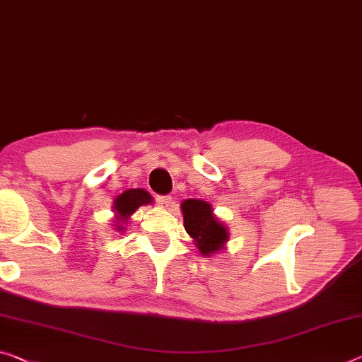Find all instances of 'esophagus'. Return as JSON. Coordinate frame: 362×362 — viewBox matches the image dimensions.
<instances>
[{
  "label": "esophagus",
  "mask_w": 362,
  "mask_h": 362,
  "mask_svg": "<svg viewBox=\"0 0 362 362\" xmlns=\"http://www.w3.org/2000/svg\"><path fill=\"white\" fill-rule=\"evenodd\" d=\"M156 202H158L160 208H164V209H169L172 206V198L170 197H158Z\"/></svg>",
  "instance_id": "obj_1"
}]
</instances>
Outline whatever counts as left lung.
Returning a JSON list of instances; mask_svg holds the SVG:
<instances>
[{
  "mask_svg": "<svg viewBox=\"0 0 362 362\" xmlns=\"http://www.w3.org/2000/svg\"><path fill=\"white\" fill-rule=\"evenodd\" d=\"M180 208L185 230L202 255L211 256L219 253L228 242V230L221 221L216 219L211 204L202 199H185Z\"/></svg>",
  "mask_w": 362,
  "mask_h": 362,
  "instance_id": "left-lung-1",
  "label": "left lung"
}]
</instances>
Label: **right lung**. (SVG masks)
<instances>
[{
	"label": "right lung",
	"mask_w": 362,
	"mask_h": 362,
	"mask_svg": "<svg viewBox=\"0 0 362 362\" xmlns=\"http://www.w3.org/2000/svg\"><path fill=\"white\" fill-rule=\"evenodd\" d=\"M153 198L151 194L148 193L143 188H132V190H125L124 193H120L119 197L114 199V206L112 209L116 212V228L117 232H122L124 227L120 223H127L129 217L134 214V212L140 208V206L145 204H151Z\"/></svg>",
	"instance_id": "obj_1"
}]
</instances>
